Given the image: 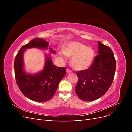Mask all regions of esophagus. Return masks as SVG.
Wrapping results in <instances>:
<instances>
[{
	"label": "esophagus",
	"mask_w": 132,
	"mask_h": 132,
	"mask_svg": "<svg viewBox=\"0 0 132 132\" xmlns=\"http://www.w3.org/2000/svg\"><path fill=\"white\" fill-rule=\"evenodd\" d=\"M66 72H67V74H68V73H70L71 72V71L70 69H67Z\"/></svg>",
	"instance_id": "obj_1"
}]
</instances>
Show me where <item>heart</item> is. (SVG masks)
I'll use <instances>...</instances> for the list:
<instances>
[{"instance_id":"b5f03b06","label":"heart","mask_w":132,"mask_h":132,"mask_svg":"<svg viewBox=\"0 0 132 132\" xmlns=\"http://www.w3.org/2000/svg\"><path fill=\"white\" fill-rule=\"evenodd\" d=\"M60 54L64 59L65 55L71 57V64L74 68L82 70L90 66L94 58L95 52L92 48L73 41L70 42L64 50V52H61Z\"/></svg>"}]
</instances>
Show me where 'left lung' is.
I'll list each match as a JSON object with an SVG mask.
<instances>
[{
    "label": "left lung",
    "mask_w": 132,
    "mask_h": 132,
    "mask_svg": "<svg viewBox=\"0 0 132 132\" xmlns=\"http://www.w3.org/2000/svg\"><path fill=\"white\" fill-rule=\"evenodd\" d=\"M98 55L88 69L77 71L75 93L79 98L93 101L104 95L113 82L116 62L109 47L98 41Z\"/></svg>",
    "instance_id": "obj_1"
}]
</instances>
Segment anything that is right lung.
I'll return each mask as SVG.
<instances>
[{
  "instance_id": "add662e5",
  "label": "right lung",
  "mask_w": 132,
  "mask_h": 132,
  "mask_svg": "<svg viewBox=\"0 0 132 132\" xmlns=\"http://www.w3.org/2000/svg\"><path fill=\"white\" fill-rule=\"evenodd\" d=\"M48 50L50 53H56L45 39L35 38L23 46L15 57L14 70L16 81L19 89L26 97L38 102H43L53 97L59 82L66 73L65 67L54 65L50 54H45V65L42 70L35 74L26 73L24 69L23 54L27 49Z\"/></svg>"
}]
</instances>
